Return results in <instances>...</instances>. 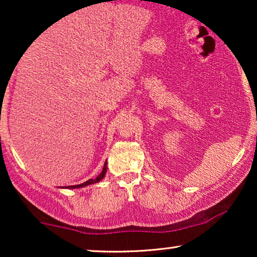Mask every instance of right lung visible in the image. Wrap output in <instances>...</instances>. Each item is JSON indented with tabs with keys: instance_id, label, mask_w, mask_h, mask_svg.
<instances>
[{
	"instance_id": "obj_1",
	"label": "right lung",
	"mask_w": 257,
	"mask_h": 257,
	"mask_svg": "<svg viewBox=\"0 0 257 257\" xmlns=\"http://www.w3.org/2000/svg\"><path fill=\"white\" fill-rule=\"evenodd\" d=\"M106 161H105L104 164V167H103V171H101V173L98 175V177L96 179H90V180H87L85 182H83V184L80 185H75V186H68V187L65 188H82V187H85V186H89V185H92V184H96V182H99L100 180H103V178L105 177V174H106V171H107V166H106Z\"/></svg>"
}]
</instances>
